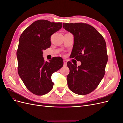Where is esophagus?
I'll return each mask as SVG.
<instances>
[{
    "label": "esophagus",
    "mask_w": 123,
    "mask_h": 123,
    "mask_svg": "<svg viewBox=\"0 0 123 123\" xmlns=\"http://www.w3.org/2000/svg\"><path fill=\"white\" fill-rule=\"evenodd\" d=\"M67 61H66V60H64V65L65 66H66L67 65Z\"/></svg>",
    "instance_id": "34e87169"
}]
</instances>
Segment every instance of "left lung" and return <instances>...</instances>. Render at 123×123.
Listing matches in <instances>:
<instances>
[{"label": "left lung", "instance_id": "obj_1", "mask_svg": "<svg viewBox=\"0 0 123 123\" xmlns=\"http://www.w3.org/2000/svg\"><path fill=\"white\" fill-rule=\"evenodd\" d=\"M62 27L74 36L70 57L81 63L77 67L67 62L69 88L77 94H88L95 90L105 75L108 61L105 40L93 27L87 24L63 23Z\"/></svg>", "mask_w": 123, "mask_h": 123}]
</instances>
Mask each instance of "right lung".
Masks as SVG:
<instances>
[{
    "label": "right lung",
    "instance_id": "right-lung-1",
    "mask_svg": "<svg viewBox=\"0 0 123 123\" xmlns=\"http://www.w3.org/2000/svg\"><path fill=\"white\" fill-rule=\"evenodd\" d=\"M62 27V23L38 20L26 28L20 36L17 58L18 73L32 93L43 95L50 92L54 83L51 75L64 65L62 58L44 62L43 50L51 46V36Z\"/></svg>",
    "mask_w": 123,
    "mask_h": 123
}]
</instances>
